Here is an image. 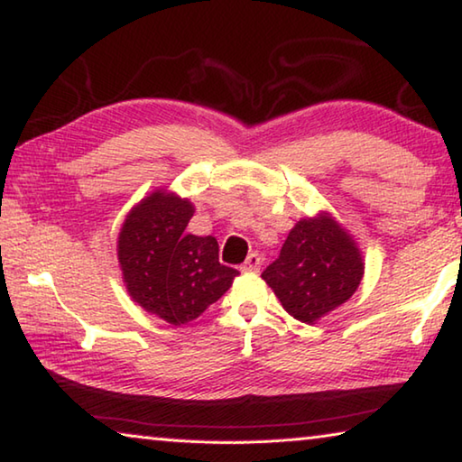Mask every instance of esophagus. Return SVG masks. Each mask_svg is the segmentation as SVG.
<instances>
[{
	"label": "esophagus",
	"mask_w": 462,
	"mask_h": 462,
	"mask_svg": "<svg viewBox=\"0 0 462 462\" xmlns=\"http://www.w3.org/2000/svg\"><path fill=\"white\" fill-rule=\"evenodd\" d=\"M261 264H263V259L256 253H250L248 256H246V261H245V264H242V271H246V273H256L261 269Z\"/></svg>",
	"instance_id": "34e87169"
}]
</instances>
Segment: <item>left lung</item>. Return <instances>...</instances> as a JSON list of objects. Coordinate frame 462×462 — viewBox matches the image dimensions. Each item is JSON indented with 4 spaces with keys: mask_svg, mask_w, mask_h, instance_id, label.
<instances>
[{
    "mask_svg": "<svg viewBox=\"0 0 462 462\" xmlns=\"http://www.w3.org/2000/svg\"><path fill=\"white\" fill-rule=\"evenodd\" d=\"M365 259L356 240L332 214L319 212L297 222L281 254L263 279L289 316L316 324L361 285Z\"/></svg>",
    "mask_w": 462,
    "mask_h": 462,
    "instance_id": "8db88e82",
    "label": "left lung"
}]
</instances>
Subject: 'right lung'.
I'll list each match as a JSON object with an SVG mask.
<instances>
[{"mask_svg":"<svg viewBox=\"0 0 462 462\" xmlns=\"http://www.w3.org/2000/svg\"><path fill=\"white\" fill-rule=\"evenodd\" d=\"M193 203L154 189L130 209L118 234V263L132 301L181 326L228 291L236 269L220 264L214 236L185 234Z\"/></svg>","mask_w":462,"mask_h":462,"instance_id":"add662e5","label":"right lung"}]
</instances>
